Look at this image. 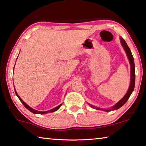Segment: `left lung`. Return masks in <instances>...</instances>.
Listing matches in <instances>:
<instances>
[{
    "label": "left lung",
    "instance_id": "obj_1",
    "mask_svg": "<svg viewBox=\"0 0 146 146\" xmlns=\"http://www.w3.org/2000/svg\"><path fill=\"white\" fill-rule=\"evenodd\" d=\"M120 41H121V44L122 45V47H123L125 51L126 52L127 56L128 58V60L129 61V63H130V66H131V81H130V85H129V88L128 89V91L127 92L126 94L125 95L124 97L122 98L121 100L119 101L115 105H114L112 107H111L110 108H99L97 107L96 106H94L92 105H90V104H88V105L91 106L92 108H94V109L96 110H103V111H105V112H110V111L112 110H117L118 108L120 107H121L125 103L127 100H128L129 97L131 95V94L133 93L134 88H135V62H134V58L133 56V54H132L131 51L130 50V48L127 45V43L125 42L123 38L121 37H120Z\"/></svg>",
    "mask_w": 146,
    "mask_h": 146
}]
</instances>
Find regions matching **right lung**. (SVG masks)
<instances>
[{"instance_id": "right-lung-1", "label": "right lung", "mask_w": 146, "mask_h": 146, "mask_svg": "<svg viewBox=\"0 0 146 146\" xmlns=\"http://www.w3.org/2000/svg\"><path fill=\"white\" fill-rule=\"evenodd\" d=\"M14 67H15V66H14ZM14 90H15V92L16 96H17V98H19V100L21 101V103H23V105L25 106V107L27 109H28V110H29V111H31V112L33 113V114H47V113H50V112H55V111H56V110H58V109H59V108L60 107V106H62V104H60V105H58V106H56V107H55V108H52V109L50 110H48V111H43V112H42V111H38V110H35V109H34V108H31V106L28 105L26 103L24 102V101H23L22 100V99L20 98V97L19 96V95L17 94V92H16V90H15V86H14Z\"/></svg>"}]
</instances>
